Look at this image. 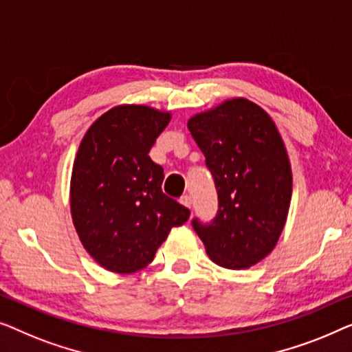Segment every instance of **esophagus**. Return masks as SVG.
<instances>
[{
  "instance_id": "34e87169",
  "label": "esophagus",
  "mask_w": 352,
  "mask_h": 352,
  "mask_svg": "<svg viewBox=\"0 0 352 352\" xmlns=\"http://www.w3.org/2000/svg\"><path fill=\"white\" fill-rule=\"evenodd\" d=\"M180 204L190 209V207H191V197L188 196V195H183V196L180 197Z\"/></svg>"
}]
</instances>
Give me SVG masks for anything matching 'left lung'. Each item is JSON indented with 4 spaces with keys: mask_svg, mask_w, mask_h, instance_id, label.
<instances>
[{
    "mask_svg": "<svg viewBox=\"0 0 352 352\" xmlns=\"http://www.w3.org/2000/svg\"><path fill=\"white\" fill-rule=\"evenodd\" d=\"M219 192L210 225L192 220L215 265L250 268L268 256L284 230L292 199V167L271 116L244 97L228 98L188 120Z\"/></svg>",
    "mask_w": 352,
    "mask_h": 352,
    "instance_id": "1",
    "label": "left lung"
}]
</instances>
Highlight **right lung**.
I'll return each mask as SVG.
<instances>
[{"label": "right lung", "instance_id": "add662e5", "mask_svg": "<svg viewBox=\"0 0 352 352\" xmlns=\"http://www.w3.org/2000/svg\"><path fill=\"white\" fill-rule=\"evenodd\" d=\"M172 113L118 105L92 122L79 143L70 210L79 241L102 268L131 274L146 268L172 228L190 210L161 190L164 170L148 156Z\"/></svg>", "mask_w": 352, "mask_h": 352}]
</instances>
